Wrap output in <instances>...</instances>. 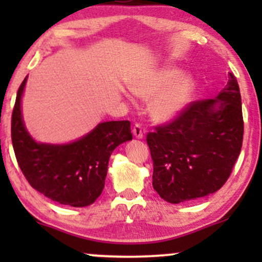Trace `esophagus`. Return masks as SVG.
Instances as JSON below:
<instances>
[{"instance_id": "1", "label": "esophagus", "mask_w": 262, "mask_h": 262, "mask_svg": "<svg viewBox=\"0 0 262 262\" xmlns=\"http://www.w3.org/2000/svg\"><path fill=\"white\" fill-rule=\"evenodd\" d=\"M133 134L135 138H138V139H141V138L144 137V129L141 128V125L139 124V123H135L134 124Z\"/></svg>"}]
</instances>
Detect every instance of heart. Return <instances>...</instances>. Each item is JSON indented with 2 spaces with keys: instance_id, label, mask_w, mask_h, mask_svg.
<instances>
[{
  "instance_id": "heart-1",
  "label": "heart",
  "mask_w": 262,
  "mask_h": 262,
  "mask_svg": "<svg viewBox=\"0 0 262 262\" xmlns=\"http://www.w3.org/2000/svg\"><path fill=\"white\" fill-rule=\"evenodd\" d=\"M193 81L175 68H164L138 80L132 90L141 98H150V114L160 122L176 118L185 110L193 93Z\"/></svg>"
}]
</instances>
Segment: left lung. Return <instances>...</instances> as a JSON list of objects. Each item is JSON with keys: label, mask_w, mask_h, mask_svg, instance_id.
<instances>
[{"label": "left lung", "mask_w": 262, "mask_h": 262, "mask_svg": "<svg viewBox=\"0 0 262 262\" xmlns=\"http://www.w3.org/2000/svg\"><path fill=\"white\" fill-rule=\"evenodd\" d=\"M244 135L236 77L217 98L188 103L173 121L146 134L154 172L152 187L170 203L214 193L229 179Z\"/></svg>", "instance_id": "left-lung-1"}]
</instances>
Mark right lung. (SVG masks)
<instances>
[{
    "mask_svg": "<svg viewBox=\"0 0 262 262\" xmlns=\"http://www.w3.org/2000/svg\"><path fill=\"white\" fill-rule=\"evenodd\" d=\"M27 77L18 89L12 112L11 137L23 175L33 188L60 204L85 207L104 187L113 150L133 139L129 121L100 123L81 139L64 145L37 143L25 127L20 98Z\"/></svg>",
    "mask_w": 262,
    "mask_h": 262,
    "instance_id": "add662e5",
    "label": "right lung"
}]
</instances>
